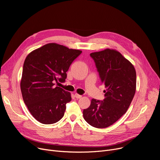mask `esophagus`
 <instances>
[{"label": "esophagus", "mask_w": 160, "mask_h": 160, "mask_svg": "<svg viewBox=\"0 0 160 160\" xmlns=\"http://www.w3.org/2000/svg\"><path fill=\"white\" fill-rule=\"evenodd\" d=\"M74 96H75V98H76V99H80V98H82V96H81V95H79V94H78V93H75V94H74Z\"/></svg>", "instance_id": "34e87169"}]
</instances>
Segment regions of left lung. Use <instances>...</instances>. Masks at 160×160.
I'll list each match as a JSON object with an SVG mask.
<instances>
[{
    "label": "left lung",
    "instance_id": "left-lung-1",
    "mask_svg": "<svg viewBox=\"0 0 160 160\" xmlns=\"http://www.w3.org/2000/svg\"><path fill=\"white\" fill-rule=\"evenodd\" d=\"M90 56L106 90L103 101L92 99L83 116L91 126L103 128L113 125L128 110L136 92L137 74L132 64L115 49L92 52Z\"/></svg>",
    "mask_w": 160,
    "mask_h": 160
}]
</instances>
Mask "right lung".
<instances>
[{
  "label": "right lung",
  "instance_id": "right-lung-1",
  "mask_svg": "<svg viewBox=\"0 0 160 160\" xmlns=\"http://www.w3.org/2000/svg\"><path fill=\"white\" fill-rule=\"evenodd\" d=\"M81 52L50 43L26 57L20 82L22 95L30 113L41 123H55L64 116L71 94L55 86V82L65 81L70 64Z\"/></svg>",
  "mask_w": 160,
  "mask_h": 160
}]
</instances>
